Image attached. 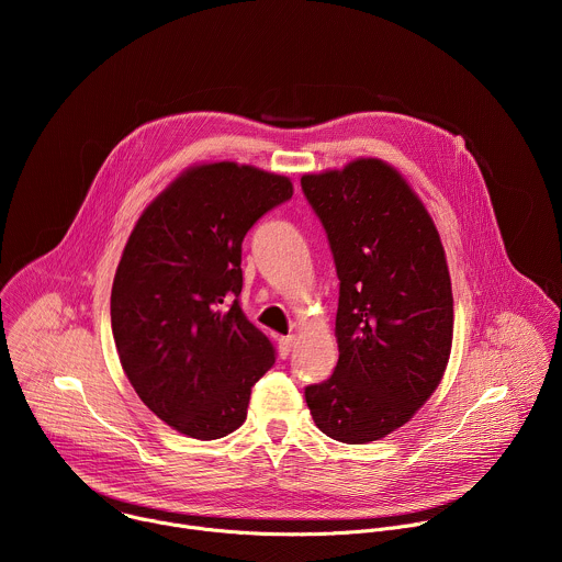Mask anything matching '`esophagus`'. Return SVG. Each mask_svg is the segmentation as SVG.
<instances>
[{
    "label": "esophagus",
    "mask_w": 562,
    "mask_h": 562,
    "mask_svg": "<svg viewBox=\"0 0 562 562\" xmlns=\"http://www.w3.org/2000/svg\"><path fill=\"white\" fill-rule=\"evenodd\" d=\"M293 347H295V336H284V338H280V342H278V351H280L282 358H289L291 351H293Z\"/></svg>",
    "instance_id": "1"
}]
</instances>
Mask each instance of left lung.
<instances>
[{"label":"left lung","instance_id":"1","mask_svg":"<svg viewBox=\"0 0 562 562\" xmlns=\"http://www.w3.org/2000/svg\"><path fill=\"white\" fill-rule=\"evenodd\" d=\"M300 184L340 280V358L304 397L319 431L364 445L409 423L445 375L453 338L447 258L425 204L382 159L306 173Z\"/></svg>","mask_w":562,"mask_h":562}]
</instances>
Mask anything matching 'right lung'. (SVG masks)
<instances>
[{"instance_id": "right-lung-1", "label": "right lung", "mask_w": 562, "mask_h": 562, "mask_svg": "<svg viewBox=\"0 0 562 562\" xmlns=\"http://www.w3.org/2000/svg\"><path fill=\"white\" fill-rule=\"evenodd\" d=\"M293 195L249 165L187 169L139 215L111 291L122 369L176 431L215 440L247 420L251 386L273 367L271 340L243 306V239Z\"/></svg>"}]
</instances>
